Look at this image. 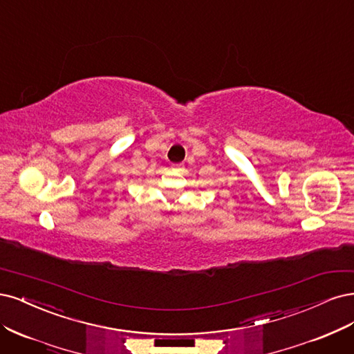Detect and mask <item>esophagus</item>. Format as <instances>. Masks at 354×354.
<instances>
[{
  "mask_svg": "<svg viewBox=\"0 0 354 354\" xmlns=\"http://www.w3.org/2000/svg\"><path fill=\"white\" fill-rule=\"evenodd\" d=\"M172 169L174 170H182V169H184V165H182V163H174Z\"/></svg>",
  "mask_w": 354,
  "mask_h": 354,
  "instance_id": "esophagus-1",
  "label": "esophagus"
}]
</instances>
